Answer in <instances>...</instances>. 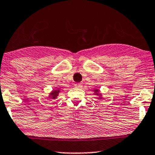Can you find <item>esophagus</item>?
Instances as JSON below:
<instances>
[{
  "label": "esophagus",
  "instance_id": "34e87169",
  "mask_svg": "<svg viewBox=\"0 0 155 155\" xmlns=\"http://www.w3.org/2000/svg\"><path fill=\"white\" fill-rule=\"evenodd\" d=\"M75 86H76V87H82V83H81V82L76 83Z\"/></svg>",
  "mask_w": 155,
  "mask_h": 155
}]
</instances>
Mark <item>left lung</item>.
<instances>
[{"label": "left lung", "mask_w": 155, "mask_h": 155, "mask_svg": "<svg viewBox=\"0 0 155 155\" xmlns=\"http://www.w3.org/2000/svg\"><path fill=\"white\" fill-rule=\"evenodd\" d=\"M94 94H97V95H100V97H99V98L101 99L102 98L101 97V94H99V89H94Z\"/></svg>", "instance_id": "8db88e82"}]
</instances>
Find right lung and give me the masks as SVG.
<instances>
[{
    "label": "right lung",
    "mask_w": 155,
    "mask_h": 155,
    "mask_svg": "<svg viewBox=\"0 0 155 155\" xmlns=\"http://www.w3.org/2000/svg\"><path fill=\"white\" fill-rule=\"evenodd\" d=\"M59 92H60L59 89H55V90L52 91V92H50L49 97H51L52 99H55L58 97V95Z\"/></svg>",
    "instance_id": "obj_1"
}]
</instances>
